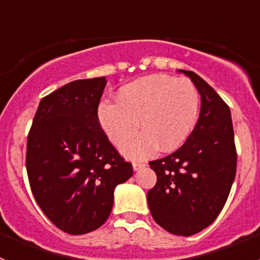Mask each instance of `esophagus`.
I'll return each instance as SVG.
<instances>
[{
	"label": "esophagus",
	"mask_w": 260,
	"mask_h": 260,
	"mask_svg": "<svg viewBox=\"0 0 260 260\" xmlns=\"http://www.w3.org/2000/svg\"><path fill=\"white\" fill-rule=\"evenodd\" d=\"M144 167H146V164H144V162H139V161L133 162V169H134V171H139L141 168H144Z\"/></svg>",
	"instance_id": "esophagus-1"
}]
</instances>
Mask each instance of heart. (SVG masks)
Masks as SVG:
<instances>
[{
  "label": "heart",
  "mask_w": 260,
  "mask_h": 260,
  "mask_svg": "<svg viewBox=\"0 0 260 260\" xmlns=\"http://www.w3.org/2000/svg\"><path fill=\"white\" fill-rule=\"evenodd\" d=\"M199 104L198 89L190 80L165 74L147 75L121 87L117 103H100L98 121L117 147L137 134L141 121L144 132L123 147L122 152L142 160L152 156L158 146L164 151L178 148L197 123Z\"/></svg>",
  "instance_id": "obj_1"
}]
</instances>
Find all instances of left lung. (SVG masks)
<instances>
[{
    "label": "left lung",
    "mask_w": 260,
    "mask_h": 260,
    "mask_svg": "<svg viewBox=\"0 0 260 260\" xmlns=\"http://www.w3.org/2000/svg\"><path fill=\"white\" fill-rule=\"evenodd\" d=\"M180 71L201 93V114L176 152L150 161L157 181L147 201L161 228L176 236H192L221 212L236 177L237 151L226 103L199 75Z\"/></svg>",
    "instance_id": "1"
}]
</instances>
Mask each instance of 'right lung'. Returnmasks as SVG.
<instances>
[{
    "label": "right lung",
    "instance_id": "right-lung-1",
    "mask_svg": "<svg viewBox=\"0 0 260 260\" xmlns=\"http://www.w3.org/2000/svg\"><path fill=\"white\" fill-rule=\"evenodd\" d=\"M105 84L104 77L74 80L41 99L27 138L32 194L57 228L74 236L107 221L116 186L133 176L99 125Z\"/></svg>",
    "mask_w": 260,
    "mask_h": 260
}]
</instances>
